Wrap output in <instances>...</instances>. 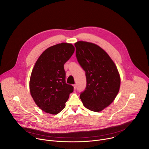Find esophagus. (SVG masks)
<instances>
[{
	"instance_id": "34e87169",
	"label": "esophagus",
	"mask_w": 149,
	"mask_h": 149,
	"mask_svg": "<svg viewBox=\"0 0 149 149\" xmlns=\"http://www.w3.org/2000/svg\"><path fill=\"white\" fill-rule=\"evenodd\" d=\"M73 87H74V90H76V89H77V84H74V86H73Z\"/></svg>"
}]
</instances>
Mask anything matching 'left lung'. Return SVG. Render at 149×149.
Segmentation results:
<instances>
[{
  "label": "left lung",
  "instance_id": "left-lung-1",
  "mask_svg": "<svg viewBox=\"0 0 149 149\" xmlns=\"http://www.w3.org/2000/svg\"><path fill=\"white\" fill-rule=\"evenodd\" d=\"M77 60L86 71L87 86L80 98L85 107L99 112L112 103L120 87L117 68L108 55L98 45L86 41L75 43Z\"/></svg>",
  "mask_w": 149,
  "mask_h": 149
}]
</instances>
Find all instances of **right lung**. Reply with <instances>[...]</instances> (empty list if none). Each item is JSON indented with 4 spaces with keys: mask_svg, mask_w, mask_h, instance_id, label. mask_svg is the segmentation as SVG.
Segmentation results:
<instances>
[{
    "mask_svg": "<svg viewBox=\"0 0 149 149\" xmlns=\"http://www.w3.org/2000/svg\"><path fill=\"white\" fill-rule=\"evenodd\" d=\"M74 51L71 44H58L45 50L35 63L29 81L30 93L45 113L55 115L61 112L74 91L71 85L65 82L63 65Z\"/></svg>",
    "mask_w": 149,
    "mask_h": 149,
    "instance_id": "right-lung-1",
    "label": "right lung"
}]
</instances>
